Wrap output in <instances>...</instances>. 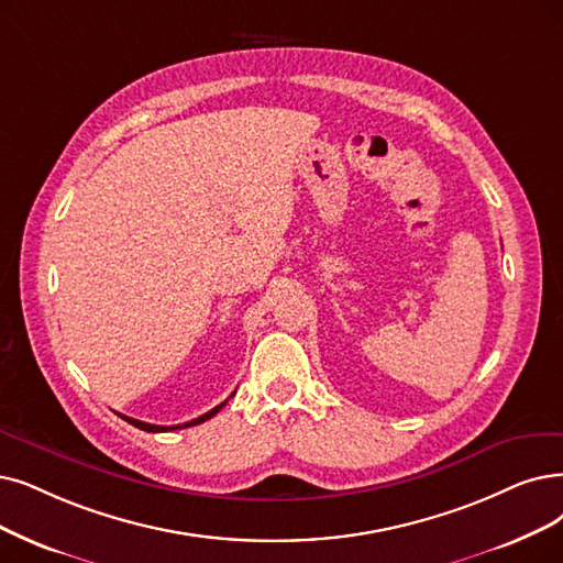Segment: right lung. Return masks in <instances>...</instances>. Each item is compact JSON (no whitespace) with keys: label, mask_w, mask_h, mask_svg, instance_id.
Returning a JSON list of instances; mask_svg holds the SVG:
<instances>
[{"label":"right lung","mask_w":563,"mask_h":563,"mask_svg":"<svg viewBox=\"0 0 563 563\" xmlns=\"http://www.w3.org/2000/svg\"><path fill=\"white\" fill-rule=\"evenodd\" d=\"M233 397V395H231ZM229 401V399H227ZM227 401H221L219 407H214L212 411H208V413H203V416H198V418H194V420H189V422H183V424H173V427H164V424H150V422H143V420H136V418H129V416H122L126 422H131L133 427H139V430H143V432H168V430H185V427H191V424H200V422H206V420H210L212 416H217L223 407H227Z\"/></svg>","instance_id":"right-lung-1"}]
</instances>
